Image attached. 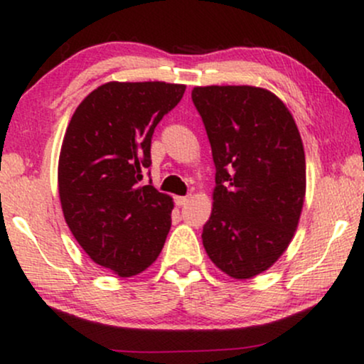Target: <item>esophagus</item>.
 <instances>
[{"instance_id":"obj_1","label":"esophagus","mask_w":364,"mask_h":364,"mask_svg":"<svg viewBox=\"0 0 364 364\" xmlns=\"http://www.w3.org/2000/svg\"><path fill=\"white\" fill-rule=\"evenodd\" d=\"M188 202H190V196H174V203L178 207H185Z\"/></svg>"}]
</instances>
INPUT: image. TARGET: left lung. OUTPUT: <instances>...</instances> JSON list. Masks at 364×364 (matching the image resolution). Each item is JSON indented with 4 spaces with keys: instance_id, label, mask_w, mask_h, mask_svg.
Segmentation results:
<instances>
[{
    "instance_id": "left-lung-1",
    "label": "left lung",
    "mask_w": 364,
    "mask_h": 364,
    "mask_svg": "<svg viewBox=\"0 0 364 364\" xmlns=\"http://www.w3.org/2000/svg\"><path fill=\"white\" fill-rule=\"evenodd\" d=\"M215 164L214 207L202 241L217 269L252 279L289 246L306 193L301 135L270 90L252 85L195 87Z\"/></svg>"
}]
</instances>
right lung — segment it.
<instances>
[{
    "instance_id": "right-lung-1",
    "label": "right lung",
    "mask_w": 364,
    "mask_h": 364,
    "mask_svg": "<svg viewBox=\"0 0 364 364\" xmlns=\"http://www.w3.org/2000/svg\"><path fill=\"white\" fill-rule=\"evenodd\" d=\"M185 89L107 82L83 99L66 128L58 164L63 215L83 252L119 277L149 269L168 237L173 198L139 181L152 164L154 129Z\"/></svg>"
}]
</instances>
